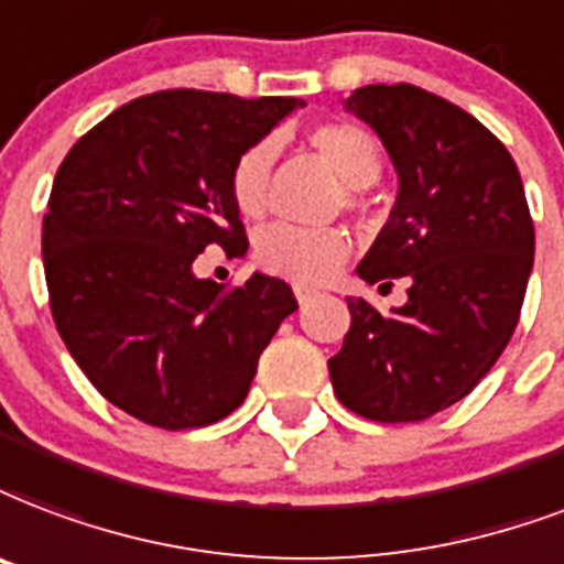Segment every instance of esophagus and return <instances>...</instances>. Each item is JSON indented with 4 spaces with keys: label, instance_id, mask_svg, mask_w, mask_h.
Here are the masks:
<instances>
[{
    "label": "esophagus",
    "instance_id": "obj_1",
    "mask_svg": "<svg viewBox=\"0 0 564 564\" xmlns=\"http://www.w3.org/2000/svg\"><path fill=\"white\" fill-rule=\"evenodd\" d=\"M292 290H295V299H299V304H307V301H311L313 295H316V290H311V286H304V283H295Z\"/></svg>",
    "mask_w": 564,
    "mask_h": 564
}]
</instances>
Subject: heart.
Here are the masks:
<instances>
[{
  "mask_svg": "<svg viewBox=\"0 0 564 564\" xmlns=\"http://www.w3.org/2000/svg\"><path fill=\"white\" fill-rule=\"evenodd\" d=\"M307 141L319 150L337 177L349 186L346 204L358 206V188L372 186L381 174V148L376 135L358 123L334 120L307 132ZM274 162V141L260 139L245 148L230 167V197L245 218H260L265 209V188ZM349 234L343 227L272 225L257 234L253 260L269 274L295 283H322L337 274L349 257Z\"/></svg>",
  "mask_w": 564,
  "mask_h": 564,
  "instance_id": "obj_1",
  "label": "heart"
}]
</instances>
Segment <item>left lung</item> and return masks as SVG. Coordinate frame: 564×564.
Masks as SVG:
<instances>
[{
	"instance_id": "8db88e82",
	"label": "left lung",
	"mask_w": 564,
	"mask_h": 564,
	"mask_svg": "<svg viewBox=\"0 0 564 564\" xmlns=\"http://www.w3.org/2000/svg\"><path fill=\"white\" fill-rule=\"evenodd\" d=\"M346 109L376 129L399 174L397 206L358 274L411 286L390 316L349 299L330 384L367 420L420 423L467 397L509 346L535 227L511 153L464 109L405 82L364 85Z\"/></svg>"
}]
</instances>
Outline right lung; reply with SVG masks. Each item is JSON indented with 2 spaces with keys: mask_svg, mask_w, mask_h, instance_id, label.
Masks as SVG:
<instances>
[{
  "mask_svg": "<svg viewBox=\"0 0 564 564\" xmlns=\"http://www.w3.org/2000/svg\"><path fill=\"white\" fill-rule=\"evenodd\" d=\"M299 106L148 94L88 129L55 174L43 215L55 328L88 381L141 423L183 432L225 420L299 307L281 278L225 286L192 272L209 245L248 251L230 167Z\"/></svg>",
  "mask_w": 564,
  "mask_h": 564,
  "instance_id": "1",
  "label": "right lung"
}]
</instances>
